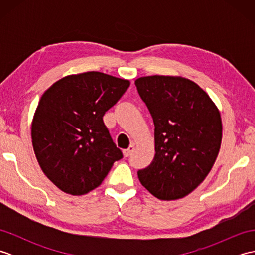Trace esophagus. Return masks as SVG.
Masks as SVG:
<instances>
[{"label": "esophagus", "instance_id": "esophagus-1", "mask_svg": "<svg viewBox=\"0 0 255 255\" xmlns=\"http://www.w3.org/2000/svg\"><path fill=\"white\" fill-rule=\"evenodd\" d=\"M133 149H134V145L133 144H131L130 147H129L128 149H126V150H124L123 151V153H124V156L125 158H127V156H129L130 155L131 153H132V151H133Z\"/></svg>", "mask_w": 255, "mask_h": 255}]
</instances>
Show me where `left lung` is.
<instances>
[{
	"mask_svg": "<svg viewBox=\"0 0 255 255\" xmlns=\"http://www.w3.org/2000/svg\"><path fill=\"white\" fill-rule=\"evenodd\" d=\"M154 123L153 161L138 171L154 197L175 200L192 193L217 159L223 124L218 107L193 81L149 75L134 81Z\"/></svg>",
	"mask_w": 255,
	"mask_h": 255,
	"instance_id": "1",
	"label": "left lung"
}]
</instances>
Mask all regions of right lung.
<instances>
[{
	"mask_svg": "<svg viewBox=\"0 0 255 255\" xmlns=\"http://www.w3.org/2000/svg\"><path fill=\"white\" fill-rule=\"evenodd\" d=\"M129 85L91 71L67 75L42 94L31 122L32 148L42 172L62 192L93 191L123 158L103 116Z\"/></svg>",
	"mask_w": 255,
	"mask_h": 255,
	"instance_id": "obj_1",
	"label": "right lung"
}]
</instances>
